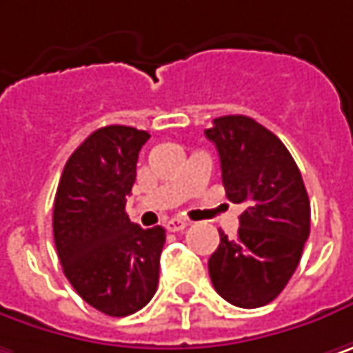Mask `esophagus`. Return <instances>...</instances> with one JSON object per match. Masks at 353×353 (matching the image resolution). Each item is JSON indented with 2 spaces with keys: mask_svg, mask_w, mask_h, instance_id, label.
<instances>
[{
  "mask_svg": "<svg viewBox=\"0 0 353 353\" xmlns=\"http://www.w3.org/2000/svg\"><path fill=\"white\" fill-rule=\"evenodd\" d=\"M165 228H168V232H181L188 228V221L181 218H172L170 221H165Z\"/></svg>",
  "mask_w": 353,
  "mask_h": 353,
  "instance_id": "obj_1",
  "label": "esophagus"
}]
</instances>
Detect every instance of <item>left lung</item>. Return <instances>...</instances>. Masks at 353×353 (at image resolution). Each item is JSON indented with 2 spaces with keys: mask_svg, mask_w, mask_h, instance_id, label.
<instances>
[{
  "mask_svg": "<svg viewBox=\"0 0 353 353\" xmlns=\"http://www.w3.org/2000/svg\"><path fill=\"white\" fill-rule=\"evenodd\" d=\"M205 137L218 148L230 201L243 205L238 236L219 232L210 278L225 301L261 307L280 296L300 263L310 236V197L292 154L256 119L223 115Z\"/></svg>",
  "mask_w": 353,
  "mask_h": 353,
  "instance_id": "obj_1",
  "label": "left lung"
}]
</instances>
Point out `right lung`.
Instances as JSON below:
<instances>
[{"instance_id":"1","label":"right lung","mask_w":353,"mask_h":353,"mask_svg":"<svg viewBox=\"0 0 353 353\" xmlns=\"http://www.w3.org/2000/svg\"><path fill=\"white\" fill-rule=\"evenodd\" d=\"M148 132L130 125L95 130L73 152L53 201V239L73 290L105 316L123 318L154 298L161 225L143 230L125 214Z\"/></svg>"}]
</instances>
